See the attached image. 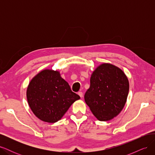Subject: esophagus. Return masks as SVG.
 Segmentation results:
<instances>
[{
    "instance_id": "34e87169",
    "label": "esophagus",
    "mask_w": 155,
    "mask_h": 155,
    "mask_svg": "<svg viewBox=\"0 0 155 155\" xmlns=\"http://www.w3.org/2000/svg\"><path fill=\"white\" fill-rule=\"evenodd\" d=\"M78 94V95H79V96H80L81 97H83V92H81V91H80V92H79Z\"/></svg>"
}]
</instances>
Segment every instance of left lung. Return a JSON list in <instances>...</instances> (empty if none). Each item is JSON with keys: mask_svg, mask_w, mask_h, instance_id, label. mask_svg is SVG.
<instances>
[{"mask_svg": "<svg viewBox=\"0 0 155 155\" xmlns=\"http://www.w3.org/2000/svg\"><path fill=\"white\" fill-rule=\"evenodd\" d=\"M85 101L100 121H109L122 110L129 94V83L122 70L103 63L94 70Z\"/></svg>", "mask_w": 155, "mask_h": 155, "instance_id": "obj_1", "label": "left lung"}]
</instances>
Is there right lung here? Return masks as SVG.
I'll return each instance as SVG.
<instances>
[{
	"instance_id": "add662e5",
	"label": "right lung",
	"mask_w": 155,
	"mask_h": 155,
	"mask_svg": "<svg viewBox=\"0 0 155 155\" xmlns=\"http://www.w3.org/2000/svg\"><path fill=\"white\" fill-rule=\"evenodd\" d=\"M28 103L36 117L48 123L61 119L80 97L73 92L58 70L45 69L32 78L26 91Z\"/></svg>"
}]
</instances>
